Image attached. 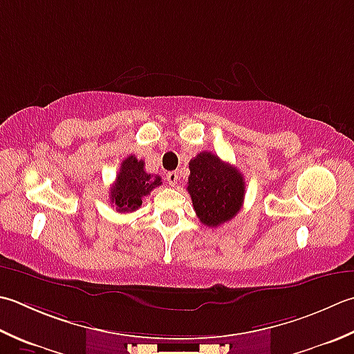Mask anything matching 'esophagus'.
Instances as JSON below:
<instances>
[{
  "mask_svg": "<svg viewBox=\"0 0 354 354\" xmlns=\"http://www.w3.org/2000/svg\"><path fill=\"white\" fill-rule=\"evenodd\" d=\"M167 181H169V184H170L171 187H176V184H178V181H179L178 173H176V171H169V173H167Z\"/></svg>",
  "mask_w": 354,
  "mask_h": 354,
  "instance_id": "esophagus-1",
  "label": "esophagus"
}]
</instances>
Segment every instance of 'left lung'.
Returning a JSON list of instances; mask_svg holds the SVG:
<instances>
[{"label": "left lung", "instance_id": "1", "mask_svg": "<svg viewBox=\"0 0 354 354\" xmlns=\"http://www.w3.org/2000/svg\"><path fill=\"white\" fill-rule=\"evenodd\" d=\"M189 169L187 190L201 223L218 227L236 216L245 195V183L239 170L221 161L212 151H201L190 159Z\"/></svg>", "mask_w": 354, "mask_h": 354}]
</instances>
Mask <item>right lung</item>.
<instances>
[{"label":"right lung","instance_id":"right-lung-1","mask_svg":"<svg viewBox=\"0 0 354 354\" xmlns=\"http://www.w3.org/2000/svg\"><path fill=\"white\" fill-rule=\"evenodd\" d=\"M161 184V176L150 175L144 169L142 159L140 161L130 155L121 162L120 173L110 190V203L115 204L120 213L135 212L141 207L142 198Z\"/></svg>","mask_w":354,"mask_h":354}]
</instances>
